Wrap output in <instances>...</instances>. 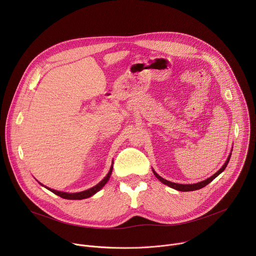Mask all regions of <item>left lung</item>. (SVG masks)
I'll return each mask as SVG.
<instances>
[{
    "label": "left lung",
    "instance_id": "1",
    "mask_svg": "<svg viewBox=\"0 0 256 256\" xmlns=\"http://www.w3.org/2000/svg\"><path fill=\"white\" fill-rule=\"evenodd\" d=\"M230 158H231V153H230V155L228 156V159H227V161L225 162V164L222 166V168L218 170V172H216L212 176H210V178H208V179H206V180H204V181H202V182H198V184H174V182H171V181H168V180H166V179H164V178H162L159 174H157L156 172H155V170H153V173L155 174V176L161 181V182H163L164 184H166V186H170V188H174V190H179V192H192V190H200V188H204L206 186H208L210 182H212L218 174H221L224 170H225V168L227 167V165H228V163H229V161H230Z\"/></svg>",
    "mask_w": 256,
    "mask_h": 256
}]
</instances>
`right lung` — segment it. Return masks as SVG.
Segmentation results:
<instances>
[{
	"label": "right lung",
	"instance_id": "1",
	"mask_svg": "<svg viewBox=\"0 0 256 256\" xmlns=\"http://www.w3.org/2000/svg\"><path fill=\"white\" fill-rule=\"evenodd\" d=\"M112 168L114 166L112 165L110 167V170H109L108 174L99 182V184L87 190H84V192H76V194H68V192H58V190H50L48 188H46L48 190H50L52 192H54V194L62 198H66V200H83V198H90L92 196L93 194H95L97 192H99L105 184L106 182L109 180V177H110L112 175Z\"/></svg>",
	"mask_w": 256,
	"mask_h": 256
}]
</instances>
